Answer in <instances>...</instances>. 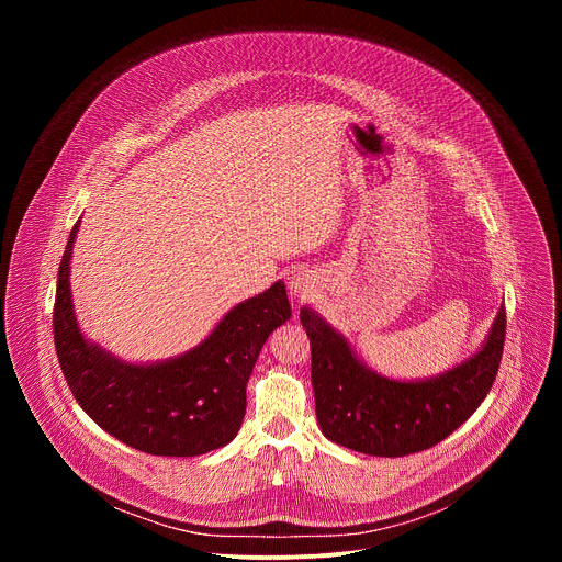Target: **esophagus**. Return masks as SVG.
Wrapping results in <instances>:
<instances>
[{"instance_id": "obj_1", "label": "esophagus", "mask_w": 562, "mask_h": 562, "mask_svg": "<svg viewBox=\"0 0 562 562\" xmlns=\"http://www.w3.org/2000/svg\"><path fill=\"white\" fill-rule=\"evenodd\" d=\"M289 291L297 300H306L315 293V276L311 271H295L289 280Z\"/></svg>"}]
</instances>
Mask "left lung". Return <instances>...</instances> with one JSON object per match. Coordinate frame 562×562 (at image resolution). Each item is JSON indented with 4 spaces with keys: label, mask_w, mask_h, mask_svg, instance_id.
Returning a JSON list of instances; mask_svg holds the SVG:
<instances>
[{
    "label": "left lung",
    "mask_w": 562,
    "mask_h": 562,
    "mask_svg": "<svg viewBox=\"0 0 562 562\" xmlns=\"http://www.w3.org/2000/svg\"><path fill=\"white\" fill-rule=\"evenodd\" d=\"M505 306L471 358L416 382L389 380L362 364L342 334L313 308L300 311L311 342V384L323 434L347 449L397 458L425 451L453 434L487 397L503 358Z\"/></svg>",
    "instance_id": "1"
}]
</instances>
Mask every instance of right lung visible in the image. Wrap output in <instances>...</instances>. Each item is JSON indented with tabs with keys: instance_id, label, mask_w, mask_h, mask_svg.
I'll return each instance as SVG.
<instances>
[{
	"instance_id": "add662e5",
	"label": "right lung",
	"mask_w": 562,
	"mask_h": 562,
	"mask_svg": "<svg viewBox=\"0 0 562 562\" xmlns=\"http://www.w3.org/2000/svg\"><path fill=\"white\" fill-rule=\"evenodd\" d=\"M59 262L53 311L55 351L75 400L104 431L150 456H200L228 445L247 412V382L267 338L291 317L284 282L233 306L195 349L131 364L89 342L70 300V254Z\"/></svg>"
}]
</instances>
